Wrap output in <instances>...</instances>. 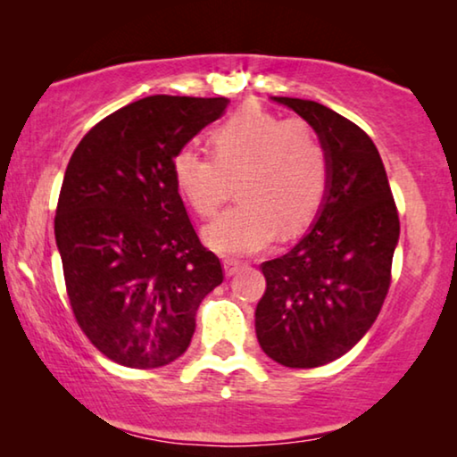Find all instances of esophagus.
I'll use <instances>...</instances> for the list:
<instances>
[{"label":"esophagus","instance_id":"obj_1","mask_svg":"<svg viewBox=\"0 0 457 457\" xmlns=\"http://www.w3.org/2000/svg\"><path fill=\"white\" fill-rule=\"evenodd\" d=\"M222 266H224V274H227V277H233V274L239 270V268L245 266V262L235 260V258H224Z\"/></svg>","mask_w":457,"mask_h":457}]
</instances>
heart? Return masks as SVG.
Instances as JSON below:
<instances>
[{
    "instance_id": "obj_1",
    "label": "heart",
    "mask_w": 457,
    "mask_h": 457,
    "mask_svg": "<svg viewBox=\"0 0 457 457\" xmlns=\"http://www.w3.org/2000/svg\"><path fill=\"white\" fill-rule=\"evenodd\" d=\"M210 149H177L172 177L199 216L212 218L237 187V202L205 228V241L224 255H247L278 230L310 227L328 193L330 162L324 141L305 118H280L241 108L210 133Z\"/></svg>"
}]
</instances>
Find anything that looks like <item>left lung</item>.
<instances>
[{"label": "left lung", "mask_w": 457, "mask_h": 457, "mask_svg": "<svg viewBox=\"0 0 457 457\" xmlns=\"http://www.w3.org/2000/svg\"><path fill=\"white\" fill-rule=\"evenodd\" d=\"M274 99L318 130L330 180L310 233L260 266L266 291L255 335L278 364L318 368L347 353L377 320L391 285L399 216L378 149L358 124L312 99Z\"/></svg>", "instance_id": "8db88e82"}]
</instances>
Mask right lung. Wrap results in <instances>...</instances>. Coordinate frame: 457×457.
I'll use <instances>...</instances> for the list:
<instances>
[{
  "label": "right lung",
  "instance_id": "right-lung-1",
  "mask_svg": "<svg viewBox=\"0 0 457 457\" xmlns=\"http://www.w3.org/2000/svg\"><path fill=\"white\" fill-rule=\"evenodd\" d=\"M227 97L152 96L112 112L68 162L54 230L80 330L116 364L183 355L202 299L222 283L172 177V158Z\"/></svg>",
  "mask_w": 457,
  "mask_h": 457
}]
</instances>
